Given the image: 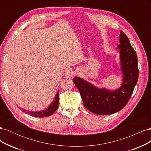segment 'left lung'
I'll list each match as a JSON object with an SVG mask.
<instances>
[{
	"label": "left lung",
	"instance_id": "1",
	"mask_svg": "<svg viewBox=\"0 0 151 151\" xmlns=\"http://www.w3.org/2000/svg\"><path fill=\"white\" fill-rule=\"evenodd\" d=\"M116 50L120 54L122 83L119 88H98L79 77L73 82L78 89L84 106L93 113L107 115L120 111L130 98L139 78L137 56L130 41L122 31Z\"/></svg>",
	"mask_w": 151,
	"mask_h": 151
}]
</instances>
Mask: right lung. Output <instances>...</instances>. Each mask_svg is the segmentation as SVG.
Returning <instances> with one entry per match:
<instances>
[{
	"mask_svg": "<svg viewBox=\"0 0 151 151\" xmlns=\"http://www.w3.org/2000/svg\"><path fill=\"white\" fill-rule=\"evenodd\" d=\"M58 93L59 90H58L57 94L55 96V98L53 99L52 102L51 103L48 108H45L44 110L42 111H28L26 109H23L22 108H19L21 110L25 112L26 114H29V115L34 116V117H46L52 115V114L58 108V102H59V97H58Z\"/></svg>",
	"mask_w": 151,
	"mask_h": 151,
	"instance_id": "add662e5",
	"label": "right lung"
}]
</instances>
